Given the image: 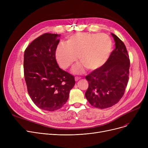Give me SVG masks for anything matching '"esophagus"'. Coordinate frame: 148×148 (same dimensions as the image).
Returning a JSON list of instances; mask_svg holds the SVG:
<instances>
[{
    "instance_id": "34e87169",
    "label": "esophagus",
    "mask_w": 148,
    "mask_h": 148,
    "mask_svg": "<svg viewBox=\"0 0 148 148\" xmlns=\"http://www.w3.org/2000/svg\"><path fill=\"white\" fill-rule=\"evenodd\" d=\"M81 78L80 77H75V81H78L79 79H80Z\"/></svg>"
}]
</instances>
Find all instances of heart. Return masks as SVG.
Here are the masks:
<instances>
[{"label":"heart","instance_id":"1","mask_svg":"<svg viewBox=\"0 0 148 148\" xmlns=\"http://www.w3.org/2000/svg\"><path fill=\"white\" fill-rule=\"evenodd\" d=\"M112 49L110 38L106 34L79 33L72 35L66 45L60 44L56 50V58L64 69L71 66L78 59L73 72L83 73L86 68L94 71L103 66L110 56Z\"/></svg>","mask_w":148,"mask_h":148}]
</instances>
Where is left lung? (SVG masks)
Returning a JSON list of instances; mask_svg holds the SVG:
<instances>
[{
    "mask_svg": "<svg viewBox=\"0 0 148 148\" xmlns=\"http://www.w3.org/2000/svg\"><path fill=\"white\" fill-rule=\"evenodd\" d=\"M115 49L106 63L86 76L89 87L85 97L96 108H107L117 104L124 94L129 79L130 59L126 47L111 34Z\"/></svg>",
    "mask_w": 148,
    "mask_h": 148,
    "instance_id": "8db88e82",
    "label": "left lung"
}]
</instances>
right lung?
<instances>
[{
    "mask_svg": "<svg viewBox=\"0 0 148 148\" xmlns=\"http://www.w3.org/2000/svg\"><path fill=\"white\" fill-rule=\"evenodd\" d=\"M60 35L44 34L36 38L24 54V75L35 104L46 111L59 109L67 101L74 77L60 69L56 60Z\"/></svg>",
    "mask_w": 148,
    "mask_h": 148,
    "instance_id": "obj_1",
    "label": "right lung"
}]
</instances>
